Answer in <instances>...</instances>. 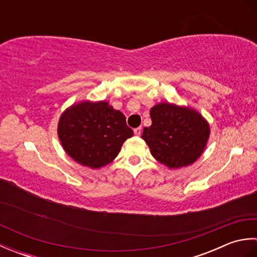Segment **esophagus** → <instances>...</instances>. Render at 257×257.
I'll use <instances>...</instances> for the list:
<instances>
[{"label":"esophagus","mask_w":257,"mask_h":257,"mask_svg":"<svg viewBox=\"0 0 257 257\" xmlns=\"http://www.w3.org/2000/svg\"><path fill=\"white\" fill-rule=\"evenodd\" d=\"M141 132H143V128H141V127H138V128L134 129V133H135L136 136H140V135H141Z\"/></svg>","instance_id":"esophagus-1"}]
</instances>
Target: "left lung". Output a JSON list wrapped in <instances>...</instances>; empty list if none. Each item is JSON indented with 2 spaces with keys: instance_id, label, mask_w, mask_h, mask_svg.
I'll use <instances>...</instances> for the list:
<instances>
[{
  "instance_id": "obj_1",
  "label": "left lung",
  "mask_w": 257,
  "mask_h": 257,
  "mask_svg": "<svg viewBox=\"0 0 257 257\" xmlns=\"http://www.w3.org/2000/svg\"><path fill=\"white\" fill-rule=\"evenodd\" d=\"M151 125L141 138L156 160L170 169L187 167L203 152L210 127L198 111L170 102H161L150 110Z\"/></svg>"
}]
</instances>
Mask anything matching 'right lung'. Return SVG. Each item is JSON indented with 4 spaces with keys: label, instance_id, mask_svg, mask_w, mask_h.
<instances>
[{
    "label": "right lung",
    "instance_id": "right-lung-1",
    "mask_svg": "<svg viewBox=\"0 0 257 257\" xmlns=\"http://www.w3.org/2000/svg\"><path fill=\"white\" fill-rule=\"evenodd\" d=\"M64 150L85 167L98 169L110 163L134 132L124 114L107 101H81L65 110L58 121Z\"/></svg>",
    "mask_w": 257,
    "mask_h": 257
}]
</instances>
